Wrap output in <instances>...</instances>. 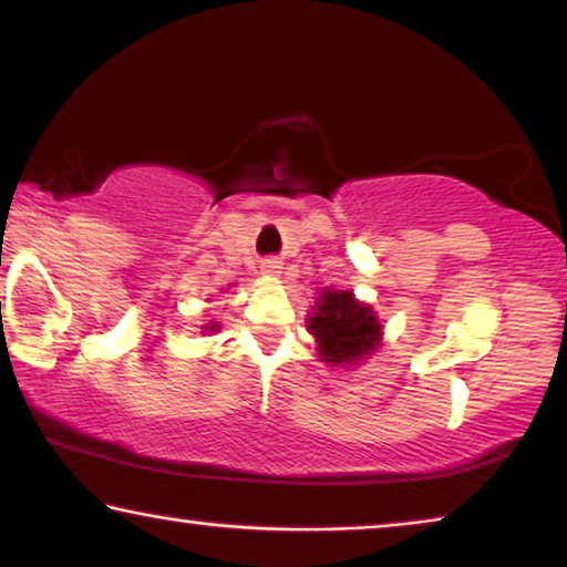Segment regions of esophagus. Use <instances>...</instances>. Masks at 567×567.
Masks as SVG:
<instances>
[{"label":"esophagus","mask_w":567,"mask_h":567,"mask_svg":"<svg viewBox=\"0 0 567 567\" xmlns=\"http://www.w3.org/2000/svg\"><path fill=\"white\" fill-rule=\"evenodd\" d=\"M280 269H282L280 259H275V257H269V259H265V262H262V272L265 275H280Z\"/></svg>","instance_id":"obj_1"}]
</instances>
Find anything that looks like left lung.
Returning <instances> with one entry per match:
<instances>
[{
  "label": "left lung",
  "mask_w": 567,
  "mask_h": 567,
  "mask_svg": "<svg viewBox=\"0 0 567 567\" xmlns=\"http://www.w3.org/2000/svg\"><path fill=\"white\" fill-rule=\"evenodd\" d=\"M310 330L318 340L322 361L332 365L355 363L379 348L381 326L368 305L353 300V292L332 290L318 302L312 312Z\"/></svg>",
  "instance_id": "1"
}]
</instances>
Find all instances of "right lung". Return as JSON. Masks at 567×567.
Segmentation results:
<instances>
[{"label": "right lung", "mask_w": 567, "mask_h": 567, "mask_svg": "<svg viewBox=\"0 0 567 567\" xmlns=\"http://www.w3.org/2000/svg\"><path fill=\"white\" fill-rule=\"evenodd\" d=\"M206 330H219L217 322H212V326H206Z\"/></svg>", "instance_id": "obj_1"}]
</instances>
